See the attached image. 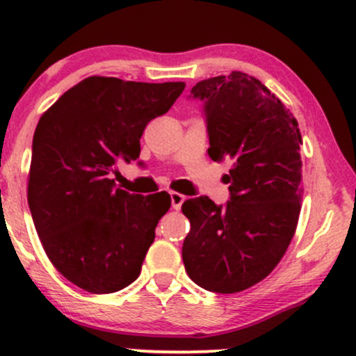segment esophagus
Segmentation results:
<instances>
[{"mask_svg":"<svg viewBox=\"0 0 356 356\" xmlns=\"http://www.w3.org/2000/svg\"><path fill=\"white\" fill-rule=\"evenodd\" d=\"M185 200H186L185 195L178 193V191H171V207H173V210L178 211L179 208H181V204Z\"/></svg>","mask_w":356,"mask_h":356,"instance_id":"34e87169","label":"esophagus"}]
</instances>
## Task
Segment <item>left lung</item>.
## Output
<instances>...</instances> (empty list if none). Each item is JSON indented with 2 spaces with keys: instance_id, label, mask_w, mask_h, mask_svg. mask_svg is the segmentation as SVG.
<instances>
[{
  "instance_id": "1",
  "label": "left lung",
  "mask_w": 356,
  "mask_h": 356,
  "mask_svg": "<svg viewBox=\"0 0 356 356\" xmlns=\"http://www.w3.org/2000/svg\"><path fill=\"white\" fill-rule=\"evenodd\" d=\"M204 102L208 154L233 160L229 200H186L190 233L183 241L185 270L196 285L238 293L266 278L285 254L302 210L298 121L260 79L232 71L191 88Z\"/></svg>"
}]
</instances>
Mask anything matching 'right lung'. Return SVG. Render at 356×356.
<instances>
[{"mask_svg": "<svg viewBox=\"0 0 356 356\" xmlns=\"http://www.w3.org/2000/svg\"><path fill=\"white\" fill-rule=\"evenodd\" d=\"M185 83L90 76L43 113L33 136L28 204L49 261L96 295L140 277L154 228L171 207L166 191L116 188L118 161L140 158L146 124L165 115Z\"/></svg>", "mask_w": 356, "mask_h": 356, "instance_id": "1", "label": "right lung"}]
</instances>
